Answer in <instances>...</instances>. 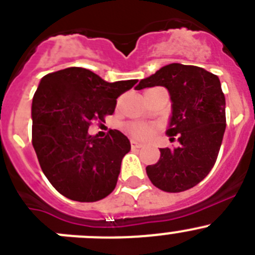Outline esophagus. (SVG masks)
<instances>
[{
    "mask_svg": "<svg viewBox=\"0 0 255 255\" xmlns=\"http://www.w3.org/2000/svg\"><path fill=\"white\" fill-rule=\"evenodd\" d=\"M131 146L132 147H136V149H140V147L145 146V144H144V142L136 141V140H131Z\"/></svg>",
    "mask_w": 255,
    "mask_h": 255,
    "instance_id": "34e87169",
    "label": "esophagus"
}]
</instances>
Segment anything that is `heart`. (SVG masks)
<instances>
[{
	"instance_id": "b5f03b06",
	"label": "heart",
	"mask_w": 255,
	"mask_h": 255,
	"mask_svg": "<svg viewBox=\"0 0 255 255\" xmlns=\"http://www.w3.org/2000/svg\"><path fill=\"white\" fill-rule=\"evenodd\" d=\"M129 131L136 137H145L154 131V128L146 124L141 123H132L129 125Z\"/></svg>"
}]
</instances>
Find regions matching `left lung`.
<instances>
[{
    "instance_id": "8db88e82",
    "label": "left lung",
    "mask_w": 255,
    "mask_h": 255,
    "mask_svg": "<svg viewBox=\"0 0 255 255\" xmlns=\"http://www.w3.org/2000/svg\"><path fill=\"white\" fill-rule=\"evenodd\" d=\"M164 86L173 103L168 136L174 149H160V159L146 166L156 188L168 193L191 189L209 174L224 136L225 98L219 77L191 65L170 64L142 79L135 89Z\"/></svg>"
}]
</instances>
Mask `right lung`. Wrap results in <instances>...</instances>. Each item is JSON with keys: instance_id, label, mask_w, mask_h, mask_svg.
<instances>
[{"instance_id": "1", "label": "right lung", "mask_w": 255, "mask_h": 255, "mask_svg": "<svg viewBox=\"0 0 255 255\" xmlns=\"http://www.w3.org/2000/svg\"><path fill=\"white\" fill-rule=\"evenodd\" d=\"M137 80L106 82L82 67H67L41 79L32 100V145L43 174L66 198L98 202L115 189L129 139L110 130L89 135L94 121L113 115L116 99Z\"/></svg>"}]
</instances>
